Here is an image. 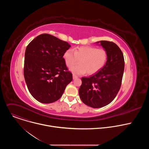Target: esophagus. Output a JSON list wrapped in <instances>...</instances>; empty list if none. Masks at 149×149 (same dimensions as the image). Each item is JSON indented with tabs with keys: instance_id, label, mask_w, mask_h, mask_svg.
<instances>
[{
	"instance_id": "1",
	"label": "esophagus",
	"mask_w": 149,
	"mask_h": 149,
	"mask_svg": "<svg viewBox=\"0 0 149 149\" xmlns=\"http://www.w3.org/2000/svg\"><path fill=\"white\" fill-rule=\"evenodd\" d=\"M77 78H78V76H77V75H74V74H73V79H77Z\"/></svg>"
}]
</instances>
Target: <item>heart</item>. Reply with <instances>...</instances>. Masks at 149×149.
Returning <instances> with one entry per match:
<instances>
[{
	"label": "heart",
	"instance_id": "obj_1",
	"mask_svg": "<svg viewBox=\"0 0 149 149\" xmlns=\"http://www.w3.org/2000/svg\"><path fill=\"white\" fill-rule=\"evenodd\" d=\"M107 58V52L104 49H97L91 46L79 47L75 48L74 51L69 49L63 54V59L69 68L77 64L79 61L80 64L71 68L72 72L77 75L87 72L89 75L98 72L105 65Z\"/></svg>",
	"mask_w": 149,
	"mask_h": 149
}]
</instances>
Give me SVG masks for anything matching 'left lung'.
Returning <instances> with one entry per match:
<instances>
[{"mask_svg":"<svg viewBox=\"0 0 149 149\" xmlns=\"http://www.w3.org/2000/svg\"><path fill=\"white\" fill-rule=\"evenodd\" d=\"M100 42L107 52V62L96 74L82 77L79 89L82 101L93 108H101L113 101L120 89L124 70V56L120 48L113 42Z\"/></svg>","mask_w":149,"mask_h":149,"instance_id":"1","label":"left lung"}]
</instances>
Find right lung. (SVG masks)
Wrapping results in <instances>:
<instances>
[{
  "label": "right lung",
  "instance_id": "add662e5",
  "mask_svg": "<svg viewBox=\"0 0 149 149\" xmlns=\"http://www.w3.org/2000/svg\"><path fill=\"white\" fill-rule=\"evenodd\" d=\"M68 42L48 34H41L28 44L25 54L24 74L32 97L42 103L59 100L72 74L66 66L63 54Z\"/></svg>",
  "mask_w": 149,
  "mask_h": 149
}]
</instances>
